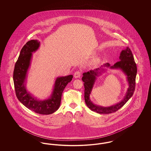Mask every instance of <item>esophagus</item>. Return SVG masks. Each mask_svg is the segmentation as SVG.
I'll return each instance as SVG.
<instances>
[{
	"label": "esophagus",
	"instance_id": "34e87169",
	"mask_svg": "<svg viewBox=\"0 0 151 151\" xmlns=\"http://www.w3.org/2000/svg\"><path fill=\"white\" fill-rule=\"evenodd\" d=\"M73 76H74L75 78H79L80 77V76H81V72L79 71H76V72H75Z\"/></svg>",
	"mask_w": 151,
	"mask_h": 151
}]
</instances>
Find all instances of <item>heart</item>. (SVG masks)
Wrapping results in <instances>:
<instances>
[{
    "label": "heart",
    "instance_id": "1",
    "mask_svg": "<svg viewBox=\"0 0 151 151\" xmlns=\"http://www.w3.org/2000/svg\"><path fill=\"white\" fill-rule=\"evenodd\" d=\"M99 58H96V59H94L93 60L92 63H93V65H96V64H97V63H99Z\"/></svg>",
    "mask_w": 151,
    "mask_h": 151
}]
</instances>
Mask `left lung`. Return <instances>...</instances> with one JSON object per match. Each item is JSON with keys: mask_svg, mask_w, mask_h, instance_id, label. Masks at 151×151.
I'll return each instance as SVG.
<instances>
[{"mask_svg": "<svg viewBox=\"0 0 151 151\" xmlns=\"http://www.w3.org/2000/svg\"><path fill=\"white\" fill-rule=\"evenodd\" d=\"M119 61L112 66L107 63L100 68L91 70L83 73L82 80L84 82V99L86 106L91 110L96 113L103 114H110L116 111L129 100L132 96L135 88V80L137 73V65L135 62L134 56L129 47L121 51L119 56ZM109 68L111 69H119L127 76V81L129 84V88L127 90L124 99L119 103L114 106L104 107L96 105L90 99V95L93 87V84L96 78L102 72L106 70L105 68Z\"/></svg>", "mask_w": 151, "mask_h": 151, "instance_id": "left-lung-1", "label": "left lung"}]
</instances>
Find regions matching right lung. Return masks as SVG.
<instances>
[{"label":"right lung","mask_w":151,"mask_h":151,"mask_svg":"<svg viewBox=\"0 0 151 151\" xmlns=\"http://www.w3.org/2000/svg\"><path fill=\"white\" fill-rule=\"evenodd\" d=\"M40 46V42L32 40L23 46L15 63L13 79L16 94L20 102L36 113L48 115L52 114L59 108L63 91L72 80L73 76L70 75L57 78L52 93L47 99L40 100L30 93L26 88L27 73L30 66L32 53L36 52Z\"/></svg>","instance_id":"add662e5"}]
</instances>
